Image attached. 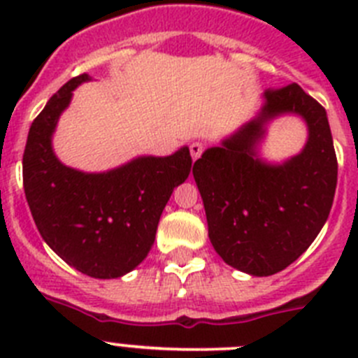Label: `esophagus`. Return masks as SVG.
Returning <instances> with one entry per match:
<instances>
[{
	"mask_svg": "<svg viewBox=\"0 0 358 358\" xmlns=\"http://www.w3.org/2000/svg\"><path fill=\"white\" fill-rule=\"evenodd\" d=\"M202 152H204V143H201V141H194V143L189 145V154H192L194 161L201 157Z\"/></svg>",
	"mask_w": 358,
	"mask_h": 358,
	"instance_id": "obj_1",
	"label": "esophagus"
}]
</instances>
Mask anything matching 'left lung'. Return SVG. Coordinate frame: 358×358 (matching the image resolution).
Returning a JSON list of instances; mask_svg holds the SVG:
<instances>
[{"label":"left lung","instance_id":"8db88e82","mask_svg":"<svg viewBox=\"0 0 358 358\" xmlns=\"http://www.w3.org/2000/svg\"><path fill=\"white\" fill-rule=\"evenodd\" d=\"M262 115L194 164L215 251L231 267L271 276L296 262L319 235L334 204L337 156L327 110L296 82L265 91ZM283 112L303 116L309 141L280 167L254 157L263 123Z\"/></svg>","mask_w":358,"mask_h":358}]
</instances>
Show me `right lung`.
Listing matches in <instances>:
<instances>
[{
  "instance_id": "obj_1",
  "label": "right lung",
  "mask_w": 358,
  "mask_h": 358,
  "mask_svg": "<svg viewBox=\"0 0 358 358\" xmlns=\"http://www.w3.org/2000/svg\"><path fill=\"white\" fill-rule=\"evenodd\" d=\"M90 80L73 77L31 123L23 154V186L41 236L66 264L110 280L145 260L173 188L192 169L188 148L169 157H138L107 173L64 166L52 150L57 120L71 91Z\"/></svg>"
}]
</instances>
